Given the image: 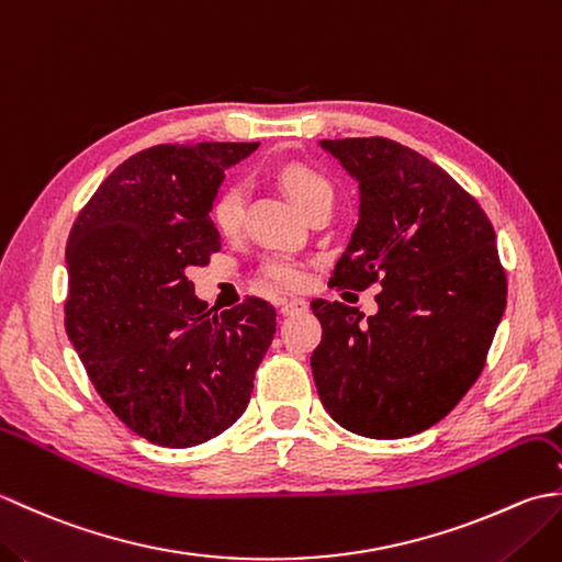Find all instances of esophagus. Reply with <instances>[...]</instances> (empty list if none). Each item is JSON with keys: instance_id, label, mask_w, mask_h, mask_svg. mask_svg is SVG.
Here are the masks:
<instances>
[{"instance_id": "1", "label": "esophagus", "mask_w": 562, "mask_h": 562, "mask_svg": "<svg viewBox=\"0 0 562 562\" xmlns=\"http://www.w3.org/2000/svg\"><path fill=\"white\" fill-rule=\"evenodd\" d=\"M308 304L304 300H282L280 302V314L282 316H294V314H302L306 312Z\"/></svg>"}]
</instances>
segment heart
<instances>
[{
	"label": "heart",
	"mask_w": 562,
	"mask_h": 562,
	"mask_svg": "<svg viewBox=\"0 0 562 562\" xmlns=\"http://www.w3.org/2000/svg\"><path fill=\"white\" fill-rule=\"evenodd\" d=\"M280 186L288 190L290 198L300 205L306 214L314 207L324 205V202H333V188L324 173L300 161L282 164L278 171ZM246 214V186L232 181L217 190V195L212 198L210 205V220L212 226L222 236H236L244 226ZM260 278L270 282L278 290H300L306 282V266L302 260L292 256L274 254L260 262Z\"/></svg>",
	"instance_id": "heart-1"
}]
</instances>
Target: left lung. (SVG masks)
I'll use <instances>...</instances> for the list:
<instances>
[{
	"instance_id": "obj_1",
	"label": "left lung",
	"mask_w": 562,
	"mask_h": 562,
	"mask_svg": "<svg viewBox=\"0 0 562 562\" xmlns=\"http://www.w3.org/2000/svg\"><path fill=\"white\" fill-rule=\"evenodd\" d=\"M360 183V222L330 284H379V312L314 300L312 372L328 415L355 435L401 439L449 415L481 376L507 304L483 207L415 149L386 137L324 139Z\"/></svg>"
}]
</instances>
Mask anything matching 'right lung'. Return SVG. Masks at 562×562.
I'll use <instances>...</instances> for the list:
<instances>
[{
    "label": "right lung",
    "instance_id": "right-lung-1",
    "mask_svg": "<svg viewBox=\"0 0 562 562\" xmlns=\"http://www.w3.org/2000/svg\"><path fill=\"white\" fill-rule=\"evenodd\" d=\"M258 142L157 145L125 159L67 238L65 328L93 389L151 445L217 437L246 411L278 314L260 296L214 312L186 270L222 248L210 205Z\"/></svg>",
    "mask_w": 562,
    "mask_h": 562
}]
</instances>
